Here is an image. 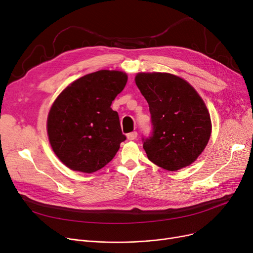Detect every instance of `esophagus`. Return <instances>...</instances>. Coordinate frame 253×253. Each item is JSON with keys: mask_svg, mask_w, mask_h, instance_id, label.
<instances>
[{"mask_svg": "<svg viewBox=\"0 0 253 253\" xmlns=\"http://www.w3.org/2000/svg\"><path fill=\"white\" fill-rule=\"evenodd\" d=\"M137 137V132L133 131V132H130V133L127 134V138L129 140H134Z\"/></svg>", "mask_w": 253, "mask_h": 253, "instance_id": "obj_1", "label": "esophagus"}]
</instances>
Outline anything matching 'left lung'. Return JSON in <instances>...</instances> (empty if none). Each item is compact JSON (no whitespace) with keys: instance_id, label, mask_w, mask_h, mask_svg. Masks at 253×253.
I'll return each instance as SVG.
<instances>
[{"instance_id":"8db88e82","label":"left lung","mask_w":253,"mask_h":253,"mask_svg":"<svg viewBox=\"0 0 253 253\" xmlns=\"http://www.w3.org/2000/svg\"><path fill=\"white\" fill-rule=\"evenodd\" d=\"M135 83L151 113L152 133L142 137L149 160L169 171L192 164L211 134L202 98L187 81L167 73H140Z\"/></svg>"}]
</instances>
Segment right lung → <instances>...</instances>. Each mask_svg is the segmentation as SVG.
Masks as SVG:
<instances>
[{
    "instance_id": "obj_1",
    "label": "right lung",
    "mask_w": 253,
    "mask_h": 253,
    "mask_svg": "<svg viewBox=\"0 0 253 253\" xmlns=\"http://www.w3.org/2000/svg\"><path fill=\"white\" fill-rule=\"evenodd\" d=\"M127 75L98 71L76 80L53 103L47 131L51 147L72 170L92 173L110 163L126 139L111 105Z\"/></svg>"
}]
</instances>
